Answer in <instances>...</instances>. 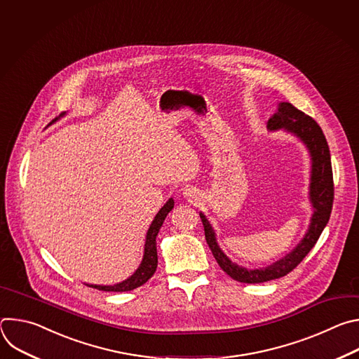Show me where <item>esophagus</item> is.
Wrapping results in <instances>:
<instances>
[{
	"mask_svg": "<svg viewBox=\"0 0 359 359\" xmlns=\"http://www.w3.org/2000/svg\"><path fill=\"white\" fill-rule=\"evenodd\" d=\"M183 194H184L186 197H189V198H191V197H194V196H196V194H194V191H193V189H186Z\"/></svg>",
	"mask_w": 359,
	"mask_h": 359,
	"instance_id": "1",
	"label": "esophagus"
}]
</instances>
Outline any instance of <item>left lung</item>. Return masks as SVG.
<instances>
[{
    "mask_svg": "<svg viewBox=\"0 0 359 359\" xmlns=\"http://www.w3.org/2000/svg\"><path fill=\"white\" fill-rule=\"evenodd\" d=\"M267 128L270 130L284 129L292 133L306 146V149H309L311 156L310 201L313 204L314 213L311 217L310 227L306 230L304 238L291 252H288L285 257L280 259L278 262L273 263L269 267L255 270L244 269L233 263L227 257L217 244L213 227L208 222L206 216L200 213V219L204 227V236H206V241L220 269L233 280L247 284L271 281L284 277L290 271H292L318 241L324 227L330 220L334 201V180L330 147L320 125L311 116L305 115L304 112L288 104V102H281V104H278L277 112L269 119Z\"/></svg>",
    "mask_w": 359,
    "mask_h": 359,
    "instance_id": "obj_1",
    "label": "left lung"
}]
</instances>
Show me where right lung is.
I'll return each mask as SVG.
<instances>
[{"label":"right lung","instance_id":"obj_1","mask_svg":"<svg viewBox=\"0 0 359 359\" xmlns=\"http://www.w3.org/2000/svg\"><path fill=\"white\" fill-rule=\"evenodd\" d=\"M58 118H55L53 122H55ZM50 122V123H53ZM175 201L173 198H169L166 201L165 206L159 210L156 217L153 219L147 233H146V241H144V252H143V260L139 266V269L125 281L115 284V285H93V284H86L88 287L97 288L100 291H114V292H122V291H130L135 290L140 285H143L153 274L156 271L158 267V251H156V236L169 215V212L173 209Z\"/></svg>","mask_w":359,"mask_h":359}]
</instances>
